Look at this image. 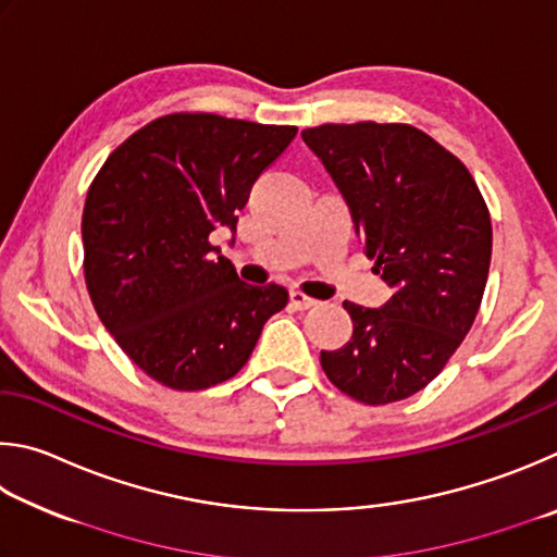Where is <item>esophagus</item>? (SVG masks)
<instances>
[{
	"mask_svg": "<svg viewBox=\"0 0 557 557\" xmlns=\"http://www.w3.org/2000/svg\"><path fill=\"white\" fill-rule=\"evenodd\" d=\"M288 298H290V306H294L296 310H308V308H315L318 306L315 298L300 294V290H290Z\"/></svg>",
	"mask_w": 557,
	"mask_h": 557,
	"instance_id": "1",
	"label": "esophagus"
}]
</instances>
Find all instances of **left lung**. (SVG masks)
Returning a JSON list of instances; mask_svg holds the SVG:
<instances>
[{
    "mask_svg": "<svg viewBox=\"0 0 557 557\" xmlns=\"http://www.w3.org/2000/svg\"><path fill=\"white\" fill-rule=\"evenodd\" d=\"M300 136L345 198L374 273L394 288L379 308L345 300L352 337L320 352V364L357 401H401L470 333L490 276V210L465 163L416 126L323 124Z\"/></svg>",
    "mask_w": 557,
    "mask_h": 557,
    "instance_id": "obj_1",
    "label": "left lung"
}]
</instances>
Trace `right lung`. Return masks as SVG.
I'll use <instances>...</instances> for the list:
<instances>
[{
	"label": "right lung",
	"instance_id": "1",
	"mask_svg": "<svg viewBox=\"0 0 557 557\" xmlns=\"http://www.w3.org/2000/svg\"><path fill=\"white\" fill-rule=\"evenodd\" d=\"M296 126L165 114L97 173L83 210L85 281L102 325L132 362L178 392L247 364L284 286H249L210 234L237 230L251 185Z\"/></svg>",
	"mask_w": 557,
	"mask_h": 557
}]
</instances>
